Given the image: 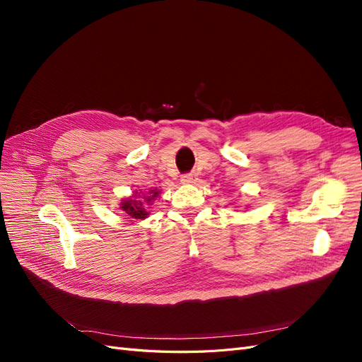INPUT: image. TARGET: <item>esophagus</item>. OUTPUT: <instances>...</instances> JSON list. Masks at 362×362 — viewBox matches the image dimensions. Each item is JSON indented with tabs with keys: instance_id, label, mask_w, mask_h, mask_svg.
<instances>
[{
	"instance_id": "obj_1",
	"label": "esophagus",
	"mask_w": 362,
	"mask_h": 362,
	"mask_svg": "<svg viewBox=\"0 0 362 362\" xmlns=\"http://www.w3.org/2000/svg\"><path fill=\"white\" fill-rule=\"evenodd\" d=\"M196 181H198V175H196L194 172L192 173H185L181 177V182L182 184H194Z\"/></svg>"
}]
</instances>
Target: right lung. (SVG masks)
Listing matches in <instances>:
<instances>
[{
    "mask_svg": "<svg viewBox=\"0 0 362 362\" xmlns=\"http://www.w3.org/2000/svg\"><path fill=\"white\" fill-rule=\"evenodd\" d=\"M160 194V190L157 189H149L146 193L144 192H134L129 198L122 199V202L119 204V210L124 211L125 216H128L129 222H136V221H145V218L149 216V205H152Z\"/></svg>",
    "mask_w": 362,
    "mask_h": 362,
    "instance_id": "1",
    "label": "right lung"
}]
</instances>
